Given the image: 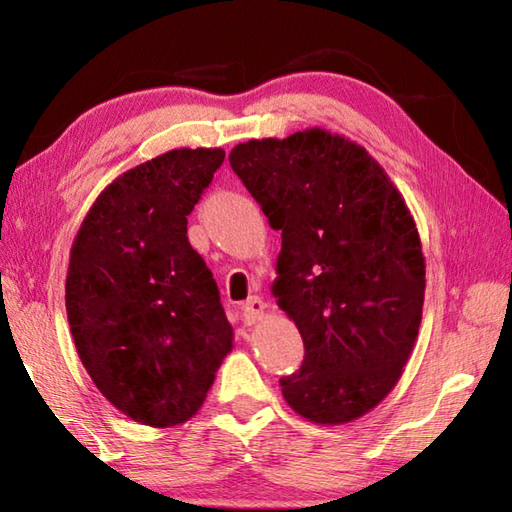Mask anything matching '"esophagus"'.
I'll return each instance as SVG.
<instances>
[{
  "mask_svg": "<svg viewBox=\"0 0 512 512\" xmlns=\"http://www.w3.org/2000/svg\"><path fill=\"white\" fill-rule=\"evenodd\" d=\"M262 314H264V301L259 297H248L242 303V321L246 325L257 323L259 319H262Z\"/></svg>",
  "mask_w": 512,
  "mask_h": 512,
  "instance_id": "obj_1",
  "label": "esophagus"
}]
</instances>
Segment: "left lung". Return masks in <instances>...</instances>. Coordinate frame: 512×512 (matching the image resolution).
<instances>
[{
    "label": "left lung",
    "mask_w": 512,
    "mask_h": 512,
    "mask_svg": "<svg viewBox=\"0 0 512 512\" xmlns=\"http://www.w3.org/2000/svg\"><path fill=\"white\" fill-rule=\"evenodd\" d=\"M228 160L281 231L273 295L306 347L281 394L317 424L365 416L396 387L422 321L424 257L405 198L365 147L319 127L239 143Z\"/></svg>",
    "instance_id": "obj_1"
}]
</instances>
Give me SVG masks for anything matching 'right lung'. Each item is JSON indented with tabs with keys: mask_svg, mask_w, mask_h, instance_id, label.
Masks as SVG:
<instances>
[{
	"mask_svg": "<svg viewBox=\"0 0 512 512\" xmlns=\"http://www.w3.org/2000/svg\"><path fill=\"white\" fill-rule=\"evenodd\" d=\"M224 149H171L107 184L70 250L65 310L83 367L125 416L149 427L193 418L233 328L187 215Z\"/></svg>",
	"mask_w": 512,
	"mask_h": 512,
	"instance_id": "add662e5",
	"label": "right lung"
}]
</instances>
